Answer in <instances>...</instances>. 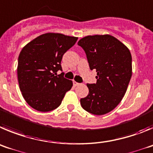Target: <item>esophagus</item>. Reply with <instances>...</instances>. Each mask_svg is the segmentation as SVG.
<instances>
[{"label": "esophagus", "mask_w": 153, "mask_h": 153, "mask_svg": "<svg viewBox=\"0 0 153 153\" xmlns=\"http://www.w3.org/2000/svg\"><path fill=\"white\" fill-rule=\"evenodd\" d=\"M80 85V83H78V82H76L75 81H73V85L75 87L78 86V85Z\"/></svg>", "instance_id": "34e87169"}]
</instances>
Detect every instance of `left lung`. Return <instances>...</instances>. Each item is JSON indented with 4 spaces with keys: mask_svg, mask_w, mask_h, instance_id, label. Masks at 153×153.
Returning <instances> with one entry per match:
<instances>
[{
    "mask_svg": "<svg viewBox=\"0 0 153 153\" xmlns=\"http://www.w3.org/2000/svg\"><path fill=\"white\" fill-rule=\"evenodd\" d=\"M85 50L97 82L87 84L89 93L80 100L83 109L94 115L111 112L123 99L132 76L130 50L111 35L88 36L78 42Z\"/></svg>",
    "mask_w": 153,
    "mask_h": 153,
    "instance_id": "1",
    "label": "left lung"
}]
</instances>
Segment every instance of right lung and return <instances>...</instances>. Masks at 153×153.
I'll return each mask as SVG.
<instances>
[{
    "instance_id": "obj_1",
    "label": "right lung",
    "mask_w": 153,
    "mask_h": 153,
    "mask_svg": "<svg viewBox=\"0 0 153 153\" xmlns=\"http://www.w3.org/2000/svg\"><path fill=\"white\" fill-rule=\"evenodd\" d=\"M78 37L48 33L39 36L22 49L18 58L17 78L23 98L33 109L48 112L61 104L72 87L64 78L61 61Z\"/></svg>"
}]
</instances>
